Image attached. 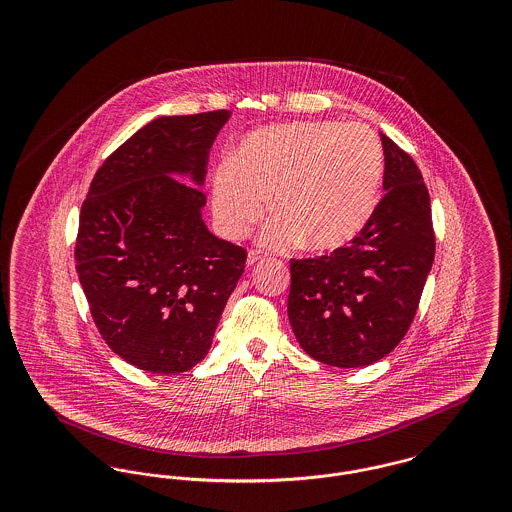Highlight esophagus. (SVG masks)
I'll list each match as a JSON object with an SVG mask.
<instances>
[{"label":"esophagus","instance_id":"esophagus-1","mask_svg":"<svg viewBox=\"0 0 512 512\" xmlns=\"http://www.w3.org/2000/svg\"><path fill=\"white\" fill-rule=\"evenodd\" d=\"M259 259H263V255H261V251H257V249H251L249 253H247V267H253Z\"/></svg>","mask_w":512,"mask_h":512}]
</instances>
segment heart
Masks as SVG:
<instances>
[{
    "label": "heart",
    "instance_id": "b5f03b06",
    "mask_svg": "<svg viewBox=\"0 0 512 512\" xmlns=\"http://www.w3.org/2000/svg\"><path fill=\"white\" fill-rule=\"evenodd\" d=\"M384 176V149L363 122L297 121L249 134L213 174V213L242 238L267 217H280L261 242L286 249L303 240L313 251L353 242L372 219Z\"/></svg>",
    "mask_w": 512,
    "mask_h": 512
}]
</instances>
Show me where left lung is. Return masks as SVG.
I'll use <instances>...</instances> for the list:
<instances>
[{
	"label": "left lung",
	"instance_id": "obj_1",
	"mask_svg": "<svg viewBox=\"0 0 512 512\" xmlns=\"http://www.w3.org/2000/svg\"><path fill=\"white\" fill-rule=\"evenodd\" d=\"M384 197L365 230L315 259H292L288 318L313 359L372 365L405 338L432 270L430 194L416 163L386 134Z\"/></svg>",
	"mask_w": 512,
	"mask_h": 512
}]
</instances>
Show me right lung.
I'll list each match as a JSON object with an SVG mask.
<instances>
[{"label":"right lung","mask_w":512,"mask_h":512,"mask_svg":"<svg viewBox=\"0 0 512 512\" xmlns=\"http://www.w3.org/2000/svg\"><path fill=\"white\" fill-rule=\"evenodd\" d=\"M230 115L149 122L105 159L80 209L74 261L92 318L146 372L180 374L205 359L244 274V247L201 219L209 149Z\"/></svg>","instance_id":"add662e5"}]
</instances>
